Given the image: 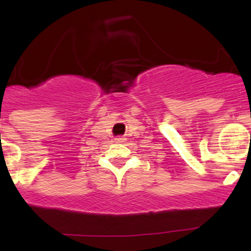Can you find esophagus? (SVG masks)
Returning <instances> with one entry per match:
<instances>
[{
    "instance_id": "34e87169",
    "label": "esophagus",
    "mask_w": 251,
    "mask_h": 251,
    "mask_svg": "<svg viewBox=\"0 0 251 251\" xmlns=\"http://www.w3.org/2000/svg\"><path fill=\"white\" fill-rule=\"evenodd\" d=\"M126 141L125 137H123V136H118V137L115 138V142L116 143H124V142Z\"/></svg>"
}]
</instances>
